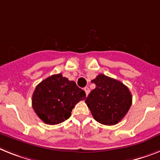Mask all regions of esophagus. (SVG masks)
<instances>
[{
  "instance_id": "esophagus-1",
  "label": "esophagus",
  "mask_w": 160,
  "mask_h": 160,
  "mask_svg": "<svg viewBox=\"0 0 160 160\" xmlns=\"http://www.w3.org/2000/svg\"><path fill=\"white\" fill-rule=\"evenodd\" d=\"M84 92H85V93H86V95L88 96V93H89V92H90V89H89V88L88 87H85V88H84Z\"/></svg>"
}]
</instances>
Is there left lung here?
<instances>
[{
	"label": "left lung",
	"instance_id": "obj_1",
	"mask_svg": "<svg viewBox=\"0 0 160 160\" xmlns=\"http://www.w3.org/2000/svg\"><path fill=\"white\" fill-rule=\"evenodd\" d=\"M96 84L85 102L98 123L114 125L123 119L132 105V94L126 85L103 74L92 80Z\"/></svg>",
	"mask_w": 160,
	"mask_h": 160
}]
</instances>
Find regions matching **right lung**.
Masks as SVG:
<instances>
[{"mask_svg":"<svg viewBox=\"0 0 160 160\" xmlns=\"http://www.w3.org/2000/svg\"><path fill=\"white\" fill-rule=\"evenodd\" d=\"M85 98V92L76 82L57 74L46 78L36 87L32 107L43 122L53 125L68 119L75 106Z\"/></svg>","mask_w":160,"mask_h":160,"instance_id":"1","label":"right lung"}]
</instances>
